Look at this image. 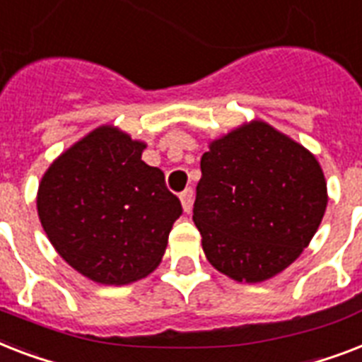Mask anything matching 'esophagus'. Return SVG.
I'll return each instance as SVG.
<instances>
[{
  "mask_svg": "<svg viewBox=\"0 0 362 362\" xmlns=\"http://www.w3.org/2000/svg\"><path fill=\"white\" fill-rule=\"evenodd\" d=\"M179 199H181V205H183L185 213H190V209H192V204H194V190L185 189L183 192L179 194Z\"/></svg>",
  "mask_w": 362,
  "mask_h": 362,
  "instance_id": "esophagus-1",
  "label": "esophagus"
}]
</instances>
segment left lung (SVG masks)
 <instances>
[{
  "mask_svg": "<svg viewBox=\"0 0 362 362\" xmlns=\"http://www.w3.org/2000/svg\"><path fill=\"white\" fill-rule=\"evenodd\" d=\"M194 221L216 271L263 282L299 258L327 207L316 157L263 121L211 141L202 157Z\"/></svg>",
  "mask_w": 362,
  "mask_h": 362,
  "instance_id": "8db88e82",
  "label": "left lung"
}]
</instances>
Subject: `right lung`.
Listing matches in <instances>:
<instances>
[{
    "mask_svg": "<svg viewBox=\"0 0 362 362\" xmlns=\"http://www.w3.org/2000/svg\"><path fill=\"white\" fill-rule=\"evenodd\" d=\"M144 141L103 125L50 164L37 192L46 235L78 273L108 286L157 269L183 207L163 170L141 160Z\"/></svg>",
    "mask_w": 362,
    "mask_h": 362,
    "instance_id": "1",
    "label": "right lung"
}]
</instances>
